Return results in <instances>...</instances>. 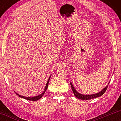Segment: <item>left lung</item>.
<instances>
[{"label": "left lung", "instance_id": "8db88e82", "mask_svg": "<svg viewBox=\"0 0 121 121\" xmlns=\"http://www.w3.org/2000/svg\"><path fill=\"white\" fill-rule=\"evenodd\" d=\"M109 84V83H108ZM70 85L71 87V89H72L73 92V94H74L76 98H78L79 99H81V100H90L91 99H94V98H96L97 97H100L102 95H103V94L105 92V91L107 90V88L108 87V85L107 86H106L105 88H104L99 93H95V94H93V95H82V94L79 93L75 89L74 87L73 86V85L71 83H70Z\"/></svg>", "mask_w": 121, "mask_h": 121}]
</instances>
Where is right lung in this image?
Instances as JSON below:
<instances>
[{
    "instance_id": "add662e5",
    "label": "right lung",
    "mask_w": 121,
    "mask_h": 121,
    "mask_svg": "<svg viewBox=\"0 0 121 121\" xmlns=\"http://www.w3.org/2000/svg\"><path fill=\"white\" fill-rule=\"evenodd\" d=\"M51 76L49 77V78L48 79V82H47L46 84V86H45V89H44V91H43V92L42 94H40V95H38L37 96H35V97H24V96H22V95H19V94L17 93L16 92H15V93L19 97H21V98H24V99H26V100H30V101H37V100H38L39 99H40L41 98H42L43 97V95H44V94L45 93V92L46 90H47V88H48V82H49V81H50V79L51 78Z\"/></svg>"
}]
</instances>
